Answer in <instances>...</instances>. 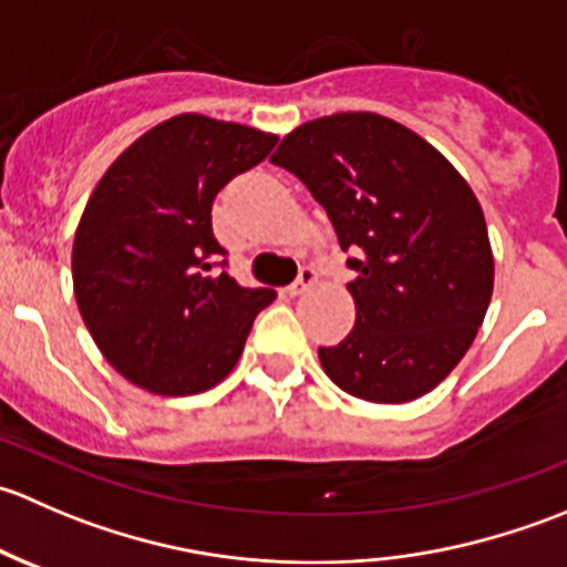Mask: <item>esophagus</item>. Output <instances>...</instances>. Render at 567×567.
Here are the masks:
<instances>
[{
  "instance_id": "obj_1",
  "label": "esophagus",
  "mask_w": 567,
  "mask_h": 567,
  "mask_svg": "<svg viewBox=\"0 0 567 567\" xmlns=\"http://www.w3.org/2000/svg\"><path fill=\"white\" fill-rule=\"evenodd\" d=\"M316 282H318V271L312 266H305L299 271V277H296V282L288 288V293L290 296H301L305 290H310Z\"/></svg>"
}]
</instances>
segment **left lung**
<instances>
[{"instance_id":"left-lung-1","label":"left lung","mask_w":567,"mask_h":567,"mask_svg":"<svg viewBox=\"0 0 567 567\" xmlns=\"http://www.w3.org/2000/svg\"><path fill=\"white\" fill-rule=\"evenodd\" d=\"M334 225L357 301L351 334L318 348L326 375L370 403H409L472 346L494 290L483 208L422 136L373 112L299 125L271 156Z\"/></svg>"}]
</instances>
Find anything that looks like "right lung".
<instances>
[{
	"label": "right lung",
	"instance_id": "1",
	"mask_svg": "<svg viewBox=\"0 0 567 567\" xmlns=\"http://www.w3.org/2000/svg\"><path fill=\"white\" fill-rule=\"evenodd\" d=\"M277 136L177 114L134 142L95 186L73 238L76 305L106 362L156 394L219 384L277 290L227 274L210 208Z\"/></svg>",
	"mask_w": 567,
	"mask_h": 567
}]
</instances>
